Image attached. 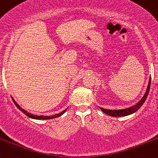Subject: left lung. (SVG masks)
I'll use <instances>...</instances> for the list:
<instances>
[{"mask_svg": "<svg viewBox=\"0 0 158 158\" xmlns=\"http://www.w3.org/2000/svg\"><path fill=\"white\" fill-rule=\"evenodd\" d=\"M150 85H151V77H150L149 81H148V87L147 88H146V93H145L144 96H143L142 99H141L137 103V104H135V106L130 107V108H125V109H120V110H108V109H106V108H101V107H99V108H100L101 110L104 112L105 114H108V115L109 116H111V117H125V116H128V115H130V114L135 113V112L143 106V103H144L145 101H146V98H147L148 95V92H149Z\"/></svg>", "mask_w": 158, "mask_h": 158, "instance_id": "8db88e82", "label": "left lung"}]
</instances>
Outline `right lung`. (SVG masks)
<instances>
[{"label":"right lung","mask_w":158,"mask_h":158,"mask_svg":"<svg viewBox=\"0 0 158 158\" xmlns=\"http://www.w3.org/2000/svg\"><path fill=\"white\" fill-rule=\"evenodd\" d=\"M12 100H13L14 103H15V105L16 106V107H17V108H19V109L20 110H21V112H23V113L25 115H27V117H30V118H32V119H50L56 118V117H60V116L62 115L63 114H64L65 111H66L67 109H68V108H66V109L63 110V111H61V113L56 114H55V115H53V116H50H50H37V115H33V114H32L29 113V112H27V110H25L24 109H23V108H21V107L18 104V103L15 102V99H14L12 97Z\"/></svg>","instance_id":"add662e5"}]
</instances>
